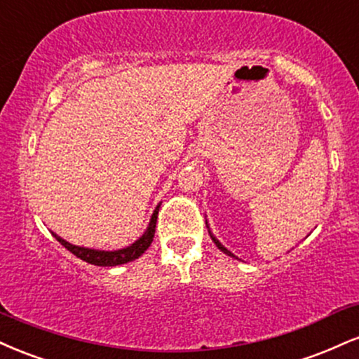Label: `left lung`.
<instances>
[{"label": "left lung", "mask_w": 359, "mask_h": 359, "mask_svg": "<svg viewBox=\"0 0 359 359\" xmlns=\"http://www.w3.org/2000/svg\"><path fill=\"white\" fill-rule=\"evenodd\" d=\"M206 223H208V222H206ZM206 226H208V225H206ZM208 233H210V237H212V240H213V242H215V245H217L218 248H220V250L223 252V254H226V255L233 257V259H238V257H235L233 254H231V252L229 250V248H226V247H223V245H222V243H220V240H218V238H217V237H215V235L212 233V230H210V226H208Z\"/></svg>", "instance_id": "1"}]
</instances>
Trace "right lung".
I'll return each instance as SVG.
<instances>
[{"label": "right lung", "instance_id": "right-lung-1", "mask_svg": "<svg viewBox=\"0 0 359 359\" xmlns=\"http://www.w3.org/2000/svg\"><path fill=\"white\" fill-rule=\"evenodd\" d=\"M159 206H161V203L154 208L153 215H151L149 225H147L144 233H142L141 237L136 240V242L130 243V245L124 247V248H119V250H97V248L72 245L70 242H67V240L58 237V235L53 233V231H52V235L62 243L63 247L67 248V250H70L75 257L82 259L83 262L92 264V265H99V267H116V265L128 264V262H133V260L139 259V257H141L147 250V248H149L151 243H153Z\"/></svg>", "mask_w": 359, "mask_h": 359}]
</instances>
